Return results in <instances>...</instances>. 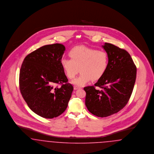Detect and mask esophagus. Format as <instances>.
<instances>
[{
  "instance_id": "esophagus-1",
  "label": "esophagus",
  "mask_w": 154,
  "mask_h": 154,
  "mask_svg": "<svg viewBox=\"0 0 154 154\" xmlns=\"http://www.w3.org/2000/svg\"><path fill=\"white\" fill-rule=\"evenodd\" d=\"M79 88H80V87L76 86H74V90H78V89H79Z\"/></svg>"
}]
</instances>
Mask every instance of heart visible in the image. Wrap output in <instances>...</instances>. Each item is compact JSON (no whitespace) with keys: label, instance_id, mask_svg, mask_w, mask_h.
Wrapping results in <instances>:
<instances>
[{"label":"heart","instance_id":"heart-1","mask_svg":"<svg viewBox=\"0 0 154 154\" xmlns=\"http://www.w3.org/2000/svg\"><path fill=\"white\" fill-rule=\"evenodd\" d=\"M71 59L63 58L61 64L67 76L72 79L78 74L80 75L72 82L82 86L91 80H98L107 69L109 58L105 52L85 46L74 47L69 52Z\"/></svg>","mask_w":154,"mask_h":154}]
</instances>
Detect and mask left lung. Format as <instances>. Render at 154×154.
I'll list each match as a JSON object with an SVG mask.
<instances>
[{"mask_svg":"<svg viewBox=\"0 0 154 154\" xmlns=\"http://www.w3.org/2000/svg\"><path fill=\"white\" fill-rule=\"evenodd\" d=\"M102 47L107 53V69L94 86L84 88L85 104L96 116L105 117L117 113L129 100L136 78V67L124 49L105 42Z\"/></svg>","mask_w":154,"mask_h":154,"instance_id":"1","label":"left lung"}]
</instances>
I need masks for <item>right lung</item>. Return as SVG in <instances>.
<instances>
[{"label": "right lung", "instance_id": "right-lung-1", "mask_svg": "<svg viewBox=\"0 0 154 154\" xmlns=\"http://www.w3.org/2000/svg\"><path fill=\"white\" fill-rule=\"evenodd\" d=\"M65 51L61 44L44 45L26 56L20 67V93L34 113L45 119L66 110L74 89L61 64ZM57 83L62 86L55 87Z\"/></svg>", "mask_w": 154, "mask_h": 154}]
</instances>
